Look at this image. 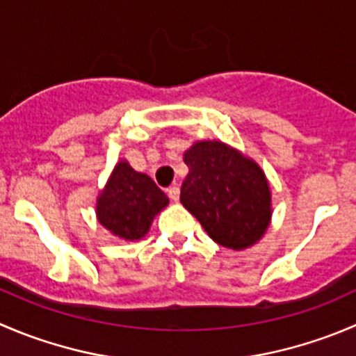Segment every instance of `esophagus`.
I'll return each instance as SVG.
<instances>
[{
    "instance_id": "34e87169",
    "label": "esophagus",
    "mask_w": 356,
    "mask_h": 356,
    "mask_svg": "<svg viewBox=\"0 0 356 356\" xmlns=\"http://www.w3.org/2000/svg\"><path fill=\"white\" fill-rule=\"evenodd\" d=\"M179 195H181V189H179V186H172V188H168V196H170L172 202H177Z\"/></svg>"
}]
</instances>
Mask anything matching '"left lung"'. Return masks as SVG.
<instances>
[{"label": "left lung", "mask_w": 356, "mask_h": 356, "mask_svg": "<svg viewBox=\"0 0 356 356\" xmlns=\"http://www.w3.org/2000/svg\"><path fill=\"white\" fill-rule=\"evenodd\" d=\"M189 172L181 203L216 243L245 250L271 224L270 182L252 158L220 140H196L184 151Z\"/></svg>", "instance_id": "obj_1"}]
</instances>
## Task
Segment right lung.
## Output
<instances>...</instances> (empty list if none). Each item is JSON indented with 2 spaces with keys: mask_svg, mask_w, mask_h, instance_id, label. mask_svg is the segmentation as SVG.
<instances>
[{
  "mask_svg": "<svg viewBox=\"0 0 356 356\" xmlns=\"http://www.w3.org/2000/svg\"><path fill=\"white\" fill-rule=\"evenodd\" d=\"M167 205L168 196L149 175L136 172L129 161L120 160L99 191L95 216L115 240L139 241Z\"/></svg>",
  "mask_w": 356,
  "mask_h": 356,
  "instance_id": "obj_1",
  "label": "right lung"
}]
</instances>
